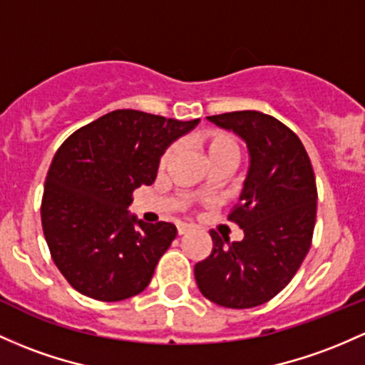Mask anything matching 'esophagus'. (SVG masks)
<instances>
[{
	"mask_svg": "<svg viewBox=\"0 0 365 365\" xmlns=\"http://www.w3.org/2000/svg\"><path fill=\"white\" fill-rule=\"evenodd\" d=\"M176 230H178L180 235H183V234H187V232H189V230H192V225H190V223L180 222L178 225H176Z\"/></svg>",
	"mask_w": 365,
	"mask_h": 365,
	"instance_id": "esophagus-1",
	"label": "esophagus"
}]
</instances>
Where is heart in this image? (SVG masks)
Instances as JSON below:
<instances>
[{
	"label": "heart",
	"instance_id": "obj_1",
	"mask_svg": "<svg viewBox=\"0 0 365 365\" xmlns=\"http://www.w3.org/2000/svg\"><path fill=\"white\" fill-rule=\"evenodd\" d=\"M195 145L206 154L207 163H210L211 166H216V164H230V166L234 168L239 159V147L237 143H235V140L228 137L225 133H222V131H215V130L201 131V133L195 135ZM173 155H175L173 147L164 150L161 159H159V168L164 170V168L171 163ZM210 187H211L210 183L204 182L201 185V190L202 192L210 190Z\"/></svg>",
	"mask_w": 365,
	"mask_h": 365
}]
</instances>
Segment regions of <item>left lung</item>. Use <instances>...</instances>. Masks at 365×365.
<instances>
[{
    "label": "left lung",
    "instance_id": "8db88e82",
    "mask_svg": "<svg viewBox=\"0 0 365 365\" xmlns=\"http://www.w3.org/2000/svg\"><path fill=\"white\" fill-rule=\"evenodd\" d=\"M207 121L246 142L250 168L228 220L244 230L230 242L211 230L213 251L194 267L204 298L227 308H253L279 294L310 250L317 187L302 140L258 110L210 115Z\"/></svg>",
    "mask_w": 365,
    "mask_h": 365
}]
</instances>
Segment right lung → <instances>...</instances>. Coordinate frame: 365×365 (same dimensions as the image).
Masks as SVG:
<instances>
[{"mask_svg":"<svg viewBox=\"0 0 365 365\" xmlns=\"http://www.w3.org/2000/svg\"><path fill=\"white\" fill-rule=\"evenodd\" d=\"M197 124L119 109L60 145L46 175L41 223L55 265L76 291L121 302L149 286L176 227L130 215L131 194L154 182L163 152Z\"/></svg>","mask_w":365,"mask_h":365,"instance_id":"add662e5","label":"right lung"}]
</instances>
